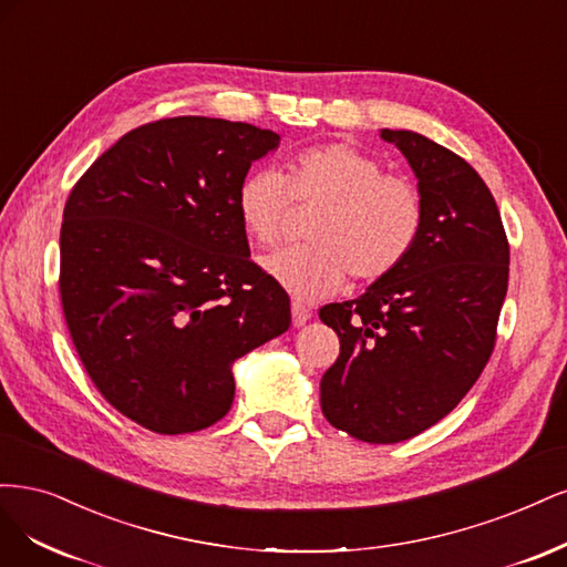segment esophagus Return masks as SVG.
<instances>
[{"label":"esophagus","mask_w":567,"mask_h":567,"mask_svg":"<svg viewBox=\"0 0 567 567\" xmlns=\"http://www.w3.org/2000/svg\"><path fill=\"white\" fill-rule=\"evenodd\" d=\"M308 320H310V308L303 306L301 301H291V322H295L297 327H301Z\"/></svg>","instance_id":"obj_1"}]
</instances>
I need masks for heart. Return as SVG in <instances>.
Segmentation results:
<instances>
[{"label":"heart","instance_id":"heart-1","mask_svg":"<svg viewBox=\"0 0 567 567\" xmlns=\"http://www.w3.org/2000/svg\"><path fill=\"white\" fill-rule=\"evenodd\" d=\"M291 203L320 207L308 245L289 247L264 261L291 297L316 301L349 278L377 282L403 266L422 240L424 195L414 181L383 172V164L351 143H318L278 169H251L237 186L235 205L245 233L259 247L276 245Z\"/></svg>","mask_w":567,"mask_h":567}]
</instances>
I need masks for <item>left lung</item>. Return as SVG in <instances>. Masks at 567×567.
Masks as SVG:
<instances>
[{"instance_id":"8db88e82","label":"left lung","mask_w":567,"mask_h":567,"mask_svg":"<svg viewBox=\"0 0 567 567\" xmlns=\"http://www.w3.org/2000/svg\"><path fill=\"white\" fill-rule=\"evenodd\" d=\"M408 157L426 224L412 257L362 297L320 308L339 358L320 381L334 429L391 445L450 414L495 351L508 285V240L485 181L456 153L383 130Z\"/></svg>"}]
</instances>
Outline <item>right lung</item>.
I'll return each mask as SVG.
<instances>
[{"label":"right lung","instance_id":"obj_1","mask_svg":"<svg viewBox=\"0 0 567 567\" xmlns=\"http://www.w3.org/2000/svg\"><path fill=\"white\" fill-rule=\"evenodd\" d=\"M280 136L247 122L136 126L72 186L59 291L99 393L162 435L226 416L230 364L287 332L289 297L249 259L235 193Z\"/></svg>","mask_w":567,"mask_h":567}]
</instances>
